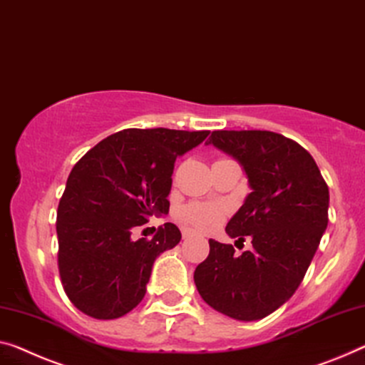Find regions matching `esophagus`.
I'll return each mask as SVG.
<instances>
[{"instance_id":"esophagus-1","label":"esophagus","mask_w":365,"mask_h":365,"mask_svg":"<svg viewBox=\"0 0 365 365\" xmlns=\"http://www.w3.org/2000/svg\"><path fill=\"white\" fill-rule=\"evenodd\" d=\"M192 236H195V232H193V231H183V239L192 237Z\"/></svg>"}]
</instances>
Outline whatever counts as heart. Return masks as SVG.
<instances>
[{
	"instance_id": "heart-1",
	"label": "heart",
	"mask_w": 365,
	"mask_h": 365,
	"mask_svg": "<svg viewBox=\"0 0 365 365\" xmlns=\"http://www.w3.org/2000/svg\"><path fill=\"white\" fill-rule=\"evenodd\" d=\"M227 208L220 203H192L180 211L183 222L200 231H213L226 220Z\"/></svg>"
}]
</instances>
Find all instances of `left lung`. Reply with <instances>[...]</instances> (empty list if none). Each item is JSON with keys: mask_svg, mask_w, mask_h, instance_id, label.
Listing matches in <instances>:
<instances>
[{"mask_svg": "<svg viewBox=\"0 0 365 365\" xmlns=\"http://www.w3.org/2000/svg\"><path fill=\"white\" fill-rule=\"evenodd\" d=\"M208 144L235 157L246 172L244 205L226 232L251 251L210 239V254L195 269L201 298L226 317L255 322L290 298L312 264L328 226L329 190L307 149L270 130H213Z\"/></svg>", "mask_w": 365, "mask_h": 365, "instance_id": "left-lung-1", "label": "left lung"}]
</instances>
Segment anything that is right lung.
I'll use <instances>...</instances> for the list:
<instances>
[{
  "instance_id": "1",
  "label": "right lung",
  "mask_w": 365,
  "mask_h": 365,
  "mask_svg": "<svg viewBox=\"0 0 365 365\" xmlns=\"http://www.w3.org/2000/svg\"><path fill=\"white\" fill-rule=\"evenodd\" d=\"M210 130L123 129L90 149L70 172L57 210L58 272L68 300L96 319L121 318L145 295L152 265L180 242L165 222L133 239L150 216L168 213L177 157Z\"/></svg>"
}]
</instances>
